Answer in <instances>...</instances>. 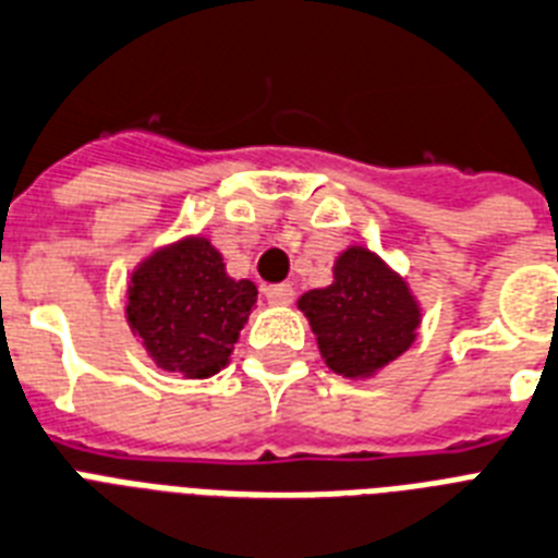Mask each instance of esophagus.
Returning a JSON list of instances; mask_svg holds the SVG:
<instances>
[{
  "label": "esophagus",
  "instance_id": "obj_1",
  "mask_svg": "<svg viewBox=\"0 0 558 558\" xmlns=\"http://www.w3.org/2000/svg\"><path fill=\"white\" fill-rule=\"evenodd\" d=\"M264 294L271 306H289V303L294 301L292 283H275V287H266Z\"/></svg>",
  "mask_w": 558,
  "mask_h": 558
}]
</instances>
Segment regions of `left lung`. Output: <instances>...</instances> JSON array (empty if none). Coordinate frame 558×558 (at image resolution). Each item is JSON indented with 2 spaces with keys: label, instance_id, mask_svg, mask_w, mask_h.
Listing matches in <instances>:
<instances>
[{
  "label": "left lung",
  "instance_id": "8db88e82",
  "mask_svg": "<svg viewBox=\"0 0 558 558\" xmlns=\"http://www.w3.org/2000/svg\"><path fill=\"white\" fill-rule=\"evenodd\" d=\"M335 280L301 294L320 357L343 378H373L415 343L421 306L407 280L364 246L343 248Z\"/></svg>",
  "mask_w": 558,
  "mask_h": 558
}]
</instances>
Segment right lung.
<instances>
[{
  "instance_id": "1",
  "label": "right lung",
  "mask_w": 558,
  "mask_h": 558,
  "mask_svg": "<svg viewBox=\"0 0 558 558\" xmlns=\"http://www.w3.org/2000/svg\"><path fill=\"white\" fill-rule=\"evenodd\" d=\"M255 301V283L229 278L223 255L197 234L157 248L131 271L125 318L160 369L208 378L229 364Z\"/></svg>"
}]
</instances>
